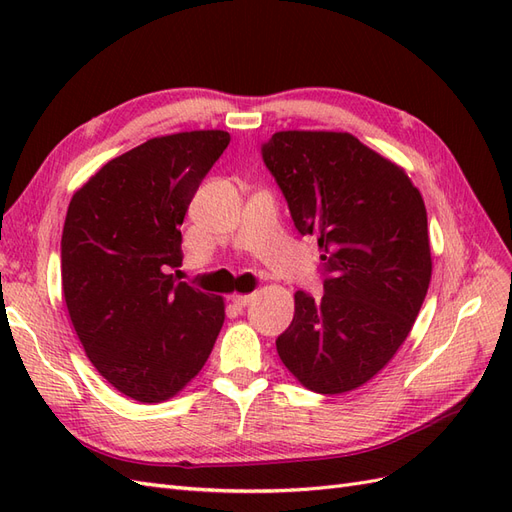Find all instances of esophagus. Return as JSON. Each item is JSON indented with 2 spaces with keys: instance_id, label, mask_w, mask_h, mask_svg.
<instances>
[{
  "instance_id": "34e87169",
  "label": "esophagus",
  "mask_w": 512,
  "mask_h": 512,
  "mask_svg": "<svg viewBox=\"0 0 512 512\" xmlns=\"http://www.w3.org/2000/svg\"><path fill=\"white\" fill-rule=\"evenodd\" d=\"M252 301H254V294H235V297H232V303H235V307L239 309L247 307Z\"/></svg>"
}]
</instances>
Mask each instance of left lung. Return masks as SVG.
Here are the masks:
<instances>
[{"label":"left lung","instance_id":"8db88e82","mask_svg":"<svg viewBox=\"0 0 512 512\" xmlns=\"http://www.w3.org/2000/svg\"><path fill=\"white\" fill-rule=\"evenodd\" d=\"M260 153L294 228L318 237L322 250V299L297 290L277 354L309 391H352L393 359L425 301L431 252L421 192L346 132H277Z\"/></svg>","mask_w":512,"mask_h":512}]
</instances>
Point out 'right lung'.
<instances>
[{
  "mask_svg": "<svg viewBox=\"0 0 512 512\" xmlns=\"http://www.w3.org/2000/svg\"><path fill=\"white\" fill-rule=\"evenodd\" d=\"M222 130L151 138L111 160L70 200L61 286L89 361L117 391L156 404L181 391L224 324L215 294L179 282L181 230Z\"/></svg>",
  "mask_w": 512,
  "mask_h": 512,
  "instance_id": "right-lung-1",
  "label": "right lung"
}]
</instances>
